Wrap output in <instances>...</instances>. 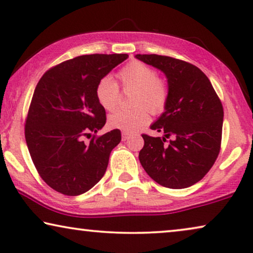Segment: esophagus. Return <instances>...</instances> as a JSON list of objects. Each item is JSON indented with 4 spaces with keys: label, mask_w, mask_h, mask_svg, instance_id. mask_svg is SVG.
Here are the masks:
<instances>
[{
    "label": "esophagus",
    "mask_w": 253,
    "mask_h": 253,
    "mask_svg": "<svg viewBox=\"0 0 253 253\" xmlns=\"http://www.w3.org/2000/svg\"><path fill=\"white\" fill-rule=\"evenodd\" d=\"M130 137H131L130 133H126V132H123V133H122V140H123V141L127 140Z\"/></svg>",
    "instance_id": "34e87169"
}]
</instances>
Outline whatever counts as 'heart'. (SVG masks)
I'll use <instances>...</instances> for the list:
<instances>
[{
	"label": "heart",
	"instance_id": "obj_1",
	"mask_svg": "<svg viewBox=\"0 0 253 253\" xmlns=\"http://www.w3.org/2000/svg\"><path fill=\"white\" fill-rule=\"evenodd\" d=\"M117 79L123 92H131L130 110H119L109 116L108 126L123 132L131 133L148 122V113L160 114L169 99L168 83L158 77L157 71L139 61H132L117 72ZM95 98L107 112L119 105L120 89L112 78L100 79L95 87Z\"/></svg>",
	"mask_w": 253,
	"mask_h": 253
}]
</instances>
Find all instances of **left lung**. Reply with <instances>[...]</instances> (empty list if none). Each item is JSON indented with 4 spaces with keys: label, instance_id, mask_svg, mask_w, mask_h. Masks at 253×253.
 <instances>
[{
    "label": "left lung",
    "instance_id": "obj_1",
    "mask_svg": "<svg viewBox=\"0 0 253 253\" xmlns=\"http://www.w3.org/2000/svg\"><path fill=\"white\" fill-rule=\"evenodd\" d=\"M166 75L169 99L152 130L141 134L139 161L152 179L170 189L199 182L215 162L221 147L223 107L207 76L189 62L162 55H136Z\"/></svg>",
    "mask_w": 253,
    "mask_h": 253
}]
</instances>
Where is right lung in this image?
Returning a JSON list of instances; mask_svg holds the SVG:
<instances>
[{
	"label": "right lung",
	"mask_w": 253,
	"mask_h": 253,
	"mask_svg": "<svg viewBox=\"0 0 253 253\" xmlns=\"http://www.w3.org/2000/svg\"><path fill=\"white\" fill-rule=\"evenodd\" d=\"M127 57L82 55L50 68L38 83L25 121V139L40 177L55 191L82 195L105 175L121 131L96 137L106 124V110L96 101L95 87Z\"/></svg>",
	"instance_id": "right-lung-1"
}]
</instances>
